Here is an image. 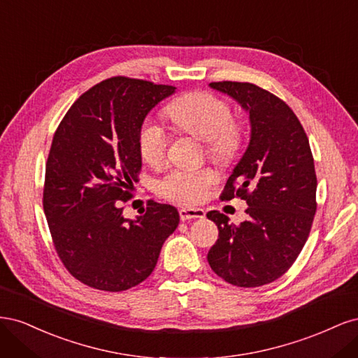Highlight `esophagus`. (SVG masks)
Returning <instances> with one entry per match:
<instances>
[{
	"label": "esophagus",
	"mask_w": 358,
	"mask_h": 358,
	"mask_svg": "<svg viewBox=\"0 0 358 358\" xmlns=\"http://www.w3.org/2000/svg\"><path fill=\"white\" fill-rule=\"evenodd\" d=\"M179 216L182 221H189V220H203L206 213L203 209H199V208H180Z\"/></svg>",
	"instance_id": "obj_1"
}]
</instances>
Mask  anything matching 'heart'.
Wrapping results in <instances>:
<instances>
[{
  "instance_id": "1",
  "label": "heart",
  "mask_w": 358,
  "mask_h": 358,
  "mask_svg": "<svg viewBox=\"0 0 358 358\" xmlns=\"http://www.w3.org/2000/svg\"><path fill=\"white\" fill-rule=\"evenodd\" d=\"M167 115L179 129L206 140L209 155L229 164L241 154L243 128L231 121V107L210 92H189L167 106ZM169 134L155 117H146L140 127L138 149L150 164H157L166 155ZM216 182L210 169H171L158 180V191L164 199L180 203H200Z\"/></svg>"
}]
</instances>
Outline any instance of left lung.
<instances>
[{
	"label": "left lung",
	"mask_w": 358,
	"mask_h": 358,
	"mask_svg": "<svg viewBox=\"0 0 358 358\" xmlns=\"http://www.w3.org/2000/svg\"><path fill=\"white\" fill-rule=\"evenodd\" d=\"M249 113L251 140L221 200H246L248 220L234 225L210 210L218 241L208 262L225 282L252 288L273 282L296 262L317 212V175L308 136L288 104L254 83L212 82Z\"/></svg>",
	"instance_id": "obj_1"
}]
</instances>
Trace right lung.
I'll return each mask as SVG.
<instances>
[{
  "label": "right lung",
  "instance_id": "add662e5",
  "mask_svg": "<svg viewBox=\"0 0 358 358\" xmlns=\"http://www.w3.org/2000/svg\"><path fill=\"white\" fill-rule=\"evenodd\" d=\"M175 86L106 79L64 116L46 162L43 209L62 264L82 284L125 291L152 273L179 212L148 200L145 215L124 218L122 203L138 180V133L146 115Z\"/></svg>",
  "mask_w": 358,
  "mask_h": 358
}]
</instances>
